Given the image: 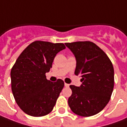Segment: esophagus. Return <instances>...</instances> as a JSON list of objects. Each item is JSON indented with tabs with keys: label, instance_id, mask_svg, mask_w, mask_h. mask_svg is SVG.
Segmentation results:
<instances>
[{
	"label": "esophagus",
	"instance_id": "obj_1",
	"mask_svg": "<svg viewBox=\"0 0 127 127\" xmlns=\"http://www.w3.org/2000/svg\"><path fill=\"white\" fill-rule=\"evenodd\" d=\"M64 86H65V87H69V84H66V83H65V84H64Z\"/></svg>",
	"mask_w": 127,
	"mask_h": 127
}]
</instances>
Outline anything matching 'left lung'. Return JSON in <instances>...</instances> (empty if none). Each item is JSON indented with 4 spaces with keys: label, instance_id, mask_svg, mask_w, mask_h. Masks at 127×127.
Masks as SVG:
<instances>
[{
    "label": "left lung",
    "instance_id": "obj_1",
    "mask_svg": "<svg viewBox=\"0 0 127 127\" xmlns=\"http://www.w3.org/2000/svg\"><path fill=\"white\" fill-rule=\"evenodd\" d=\"M74 54L77 66L74 74L80 75V86L70 85L72 94L68 99L72 111L90 117L103 110L114 88V68L103 50L91 41L66 43Z\"/></svg>",
    "mask_w": 127,
    "mask_h": 127
}]
</instances>
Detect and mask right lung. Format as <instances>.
Here are the masks:
<instances>
[{"label":"right lung","mask_w":127,"mask_h":127,"mask_svg":"<svg viewBox=\"0 0 127 127\" xmlns=\"http://www.w3.org/2000/svg\"><path fill=\"white\" fill-rule=\"evenodd\" d=\"M63 43L36 41L20 54L10 72L12 94L26 114L41 117L49 114L64 87V81L46 79L55 55L64 50Z\"/></svg>","instance_id":"right-lung-1"}]
</instances>
